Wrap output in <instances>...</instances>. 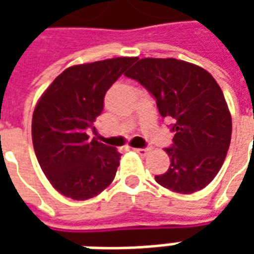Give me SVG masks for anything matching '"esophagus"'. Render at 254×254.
I'll return each instance as SVG.
<instances>
[{
	"label": "esophagus",
	"instance_id": "obj_1",
	"mask_svg": "<svg viewBox=\"0 0 254 254\" xmlns=\"http://www.w3.org/2000/svg\"><path fill=\"white\" fill-rule=\"evenodd\" d=\"M133 151H136L140 155H147L148 154L149 148H133Z\"/></svg>",
	"mask_w": 254,
	"mask_h": 254
}]
</instances>
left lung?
Returning <instances> with one entry per match:
<instances>
[{
    "mask_svg": "<svg viewBox=\"0 0 254 254\" xmlns=\"http://www.w3.org/2000/svg\"><path fill=\"white\" fill-rule=\"evenodd\" d=\"M147 88L160 116L173 120L169 170L156 182L177 193L201 190L223 165L231 140V116L223 92L202 67L176 58H143L125 73Z\"/></svg>",
    "mask_w": 254,
    "mask_h": 254,
    "instance_id": "left-lung-1",
    "label": "left lung"
}]
</instances>
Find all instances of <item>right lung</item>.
Masks as SVG:
<instances>
[{
  "mask_svg": "<svg viewBox=\"0 0 254 254\" xmlns=\"http://www.w3.org/2000/svg\"><path fill=\"white\" fill-rule=\"evenodd\" d=\"M136 61L118 57L65 69L38 102L32 143L42 170L61 194L87 200L110 185L121 154L89 138L107 89Z\"/></svg>",
  "mask_w": 254,
  "mask_h": 254,
  "instance_id": "add662e5",
  "label": "right lung"
}]
</instances>
